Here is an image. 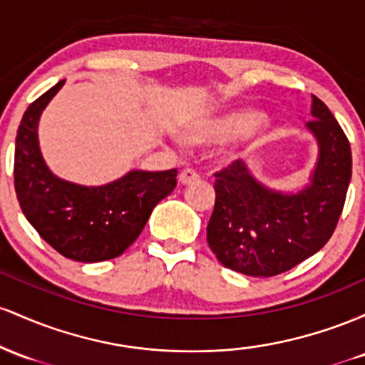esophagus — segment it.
<instances>
[{"label": "esophagus", "instance_id": "1", "mask_svg": "<svg viewBox=\"0 0 365 365\" xmlns=\"http://www.w3.org/2000/svg\"><path fill=\"white\" fill-rule=\"evenodd\" d=\"M198 172H196L195 169H182L181 174H179V181H181L182 184H190V182H195L198 181Z\"/></svg>", "mask_w": 365, "mask_h": 365}]
</instances>
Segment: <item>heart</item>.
Returning <instances> with one entry per match:
<instances>
[{"label": "heart", "instance_id": "1", "mask_svg": "<svg viewBox=\"0 0 365 365\" xmlns=\"http://www.w3.org/2000/svg\"><path fill=\"white\" fill-rule=\"evenodd\" d=\"M247 122H248V113H231V115L219 118V120L210 122V124L203 125L202 129L195 130V133L191 134V139L196 143H208L219 138L231 136V134H235L237 130L243 129L245 125H247ZM264 128H265V120L259 118V120H253L252 124H248L247 134H253Z\"/></svg>", "mask_w": 365, "mask_h": 365}]
</instances>
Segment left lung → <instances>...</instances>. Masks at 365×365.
<instances>
[{"mask_svg": "<svg viewBox=\"0 0 365 365\" xmlns=\"http://www.w3.org/2000/svg\"><path fill=\"white\" fill-rule=\"evenodd\" d=\"M312 120L321 155L312 184L298 195L265 190L240 160L215 172V205L207 226L217 260L253 277L282 274L333 236L351 178L346 134L329 108L312 94Z\"/></svg>", "mask_w": 365, "mask_h": 365, "instance_id": "left-lung-1", "label": "left lung"}]
</instances>
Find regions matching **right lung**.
<instances>
[{
	"label": "right lung",
	"mask_w": 365,
	"mask_h": 365,
	"mask_svg": "<svg viewBox=\"0 0 365 365\" xmlns=\"http://www.w3.org/2000/svg\"><path fill=\"white\" fill-rule=\"evenodd\" d=\"M63 83L60 81L32 101L20 120L15 139V193L32 227L65 259H115L136 241L155 205L174 191L178 170H133L100 187L55 178L41 157L38 120Z\"/></svg>",
	"instance_id": "add662e5"
}]
</instances>
